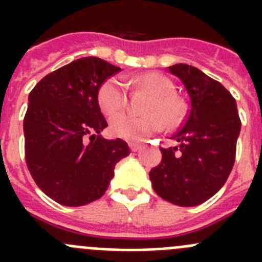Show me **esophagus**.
Wrapping results in <instances>:
<instances>
[{
	"instance_id": "obj_1",
	"label": "esophagus",
	"mask_w": 262,
	"mask_h": 262,
	"mask_svg": "<svg viewBox=\"0 0 262 262\" xmlns=\"http://www.w3.org/2000/svg\"><path fill=\"white\" fill-rule=\"evenodd\" d=\"M128 145H129V149H131L133 152H138L139 149L142 148V145L138 144V143H129Z\"/></svg>"
}]
</instances>
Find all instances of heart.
Wrapping results in <instances>:
<instances>
[{
    "instance_id": "b5f03b06",
    "label": "heart",
    "mask_w": 262,
    "mask_h": 262,
    "mask_svg": "<svg viewBox=\"0 0 262 262\" xmlns=\"http://www.w3.org/2000/svg\"><path fill=\"white\" fill-rule=\"evenodd\" d=\"M127 84L151 94L152 99L144 108L148 115H117L108 126L111 135L128 142H142L152 134L161 131L164 123L170 128L181 124L186 114V105L176 96L174 84L166 76L149 72L128 78ZM97 97L103 114L113 117L126 107L127 86L120 78L110 77L101 85Z\"/></svg>"
}]
</instances>
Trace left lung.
<instances>
[{
	"mask_svg": "<svg viewBox=\"0 0 262 262\" xmlns=\"http://www.w3.org/2000/svg\"><path fill=\"white\" fill-rule=\"evenodd\" d=\"M169 72L182 81L190 110L172 136L178 145L160 148L163 159L149 180L163 200L191 207L210 200L227 181L242 122L235 98L221 82L187 64H174Z\"/></svg>",
	"mask_w": 262,
	"mask_h": 262,
	"instance_id": "1",
	"label": "left lung"
}]
</instances>
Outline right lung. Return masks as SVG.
Segmentation results:
<instances>
[{"label":"right lung","mask_w":262,"mask_h":262,"mask_svg":"<svg viewBox=\"0 0 262 262\" xmlns=\"http://www.w3.org/2000/svg\"><path fill=\"white\" fill-rule=\"evenodd\" d=\"M120 71L98 57H81L41 78L29 94L23 119L26 164L46 195L77 207L107 190L118 161L129 155L122 139L107 140L98 90Z\"/></svg>","instance_id":"right-lung-1"}]
</instances>
